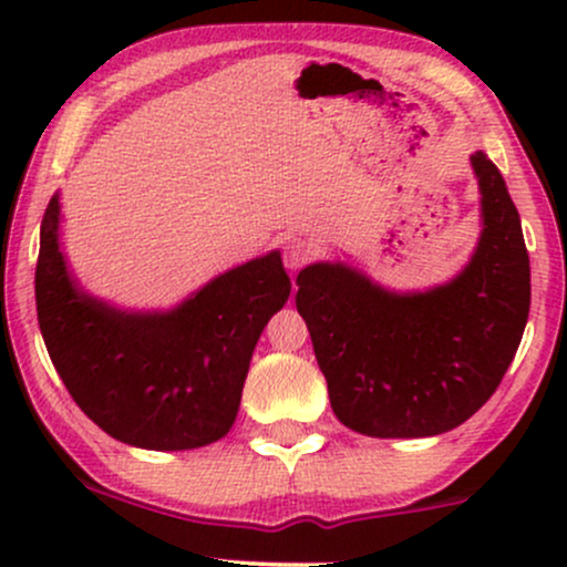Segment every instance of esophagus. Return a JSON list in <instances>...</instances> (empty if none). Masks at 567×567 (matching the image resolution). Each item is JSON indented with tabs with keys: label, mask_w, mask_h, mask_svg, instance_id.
Returning a JSON list of instances; mask_svg holds the SVG:
<instances>
[{
	"label": "esophagus",
	"mask_w": 567,
	"mask_h": 567,
	"mask_svg": "<svg viewBox=\"0 0 567 567\" xmlns=\"http://www.w3.org/2000/svg\"><path fill=\"white\" fill-rule=\"evenodd\" d=\"M317 258V245L306 237H292L282 247V261L290 271L303 269L306 264H311Z\"/></svg>",
	"instance_id": "34e87169"
}]
</instances>
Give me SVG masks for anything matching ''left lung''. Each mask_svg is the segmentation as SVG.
I'll return each instance as SVG.
<instances>
[{"label":"left lung","instance_id":"1","mask_svg":"<svg viewBox=\"0 0 567 567\" xmlns=\"http://www.w3.org/2000/svg\"><path fill=\"white\" fill-rule=\"evenodd\" d=\"M483 234L447 285L396 296L343 264L298 275L306 320L333 413L368 437L451 432L496 392L523 341L530 261L519 213L498 167L472 154Z\"/></svg>","mask_w":567,"mask_h":567}]
</instances>
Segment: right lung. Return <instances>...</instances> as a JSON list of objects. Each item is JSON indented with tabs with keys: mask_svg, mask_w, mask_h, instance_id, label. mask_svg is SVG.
Masks as SVG:
<instances>
[{
	"mask_svg": "<svg viewBox=\"0 0 567 567\" xmlns=\"http://www.w3.org/2000/svg\"><path fill=\"white\" fill-rule=\"evenodd\" d=\"M58 197L39 234L37 317L50 360L90 421L146 451H192L229 432L252 349L290 296L279 252L247 261L162 315L87 296L58 247Z\"/></svg>",
	"mask_w": 567,
	"mask_h": 567,
	"instance_id": "obj_1",
	"label": "right lung"
}]
</instances>
